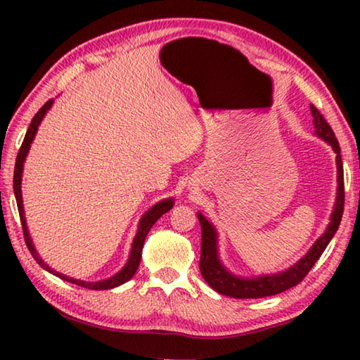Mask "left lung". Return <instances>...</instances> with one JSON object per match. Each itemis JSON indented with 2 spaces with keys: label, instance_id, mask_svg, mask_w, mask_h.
<instances>
[{
  "label": "left lung",
  "instance_id": "1",
  "mask_svg": "<svg viewBox=\"0 0 360 360\" xmlns=\"http://www.w3.org/2000/svg\"><path fill=\"white\" fill-rule=\"evenodd\" d=\"M313 114V122L316 127V135L324 139L326 143L332 146V149L337 154V202H335L330 224L322 236H319L318 241L314 243L309 249L308 254L292 265L285 271L276 273V275H264L257 278H240L235 276L225 268L221 260H219L217 254V233L214 225H212L208 219H206L202 212H198V221L202 225V255H200V271L206 283H208L212 289L222 295H229L233 298H262L281 294V292L294 288L302 279L308 275L313 265L318 262V259L326 251V248L330 240L333 238L335 231L338 230L341 216H343L345 208V182H343V162H341L340 155V144L338 139L335 138V133L327 124L316 106L309 105Z\"/></svg>",
  "mask_w": 360,
  "mask_h": 360
}]
</instances>
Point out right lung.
<instances>
[{"label": "right lung", "instance_id": "obj_1", "mask_svg": "<svg viewBox=\"0 0 360 360\" xmlns=\"http://www.w3.org/2000/svg\"><path fill=\"white\" fill-rule=\"evenodd\" d=\"M53 105V100H49L44 106H42L38 112L34 114V117L32 119V124H30L28 130H27V135L23 138V143L20 146V150L19 154H17L15 158V169H14V193H15V200H17V208H19V214H20V222H22V229H23V236H25V243L30 249V252L34 257V260L38 262V264L47 270L49 273H52V275H56L58 278L65 279V281L72 283L76 285H81V288L85 289H92V290H105V289H112V288H117V285L124 284L129 281V279L133 278L135 275L138 266H139V262H141V252H143V246H144V240H146V235L149 233V230L152 229V225H154L158 219H160L165 212H168L169 210L173 208V198H167V200H162V202L155 203L152 208L146 212V214L141 217V221H139L138 225V231L135 235V238H133V245H131V251L129 255V260H127L125 266L122 268L119 273H115L114 276L108 278V279H103V281H96V283H87V281H82V279H75V278H70L63 275V273H58L56 270H52L51 266H49L44 260L39 257V254L36 252V249L33 246V241H32V236L28 233V227H27V221H25V212H23V203H22V173H23V163H25V158L27 154L30 150V146H32L33 139L36 131H38V127L41 124V120L44 119L46 112L51 109V106Z\"/></svg>", "mask_w": 360, "mask_h": 360}]
</instances>
